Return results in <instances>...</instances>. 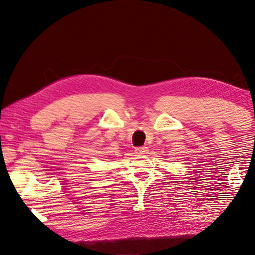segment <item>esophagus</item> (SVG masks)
I'll list each match as a JSON object with an SVG mask.
<instances>
[{"mask_svg": "<svg viewBox=\"0 0 255 255\" xmlns=\"http://www.w3.org/2000/svg\"><path fill=\"white\" fill-rule=\"evenodd\" d=\"M134 151L137 154H145V153L147 152V147H145V146H140V147H135Z\"/></svg>", "mask_w": 255, "mask_h": 255, "instance_id": "obj_1", "label": "esophagus"}]
</instances>
